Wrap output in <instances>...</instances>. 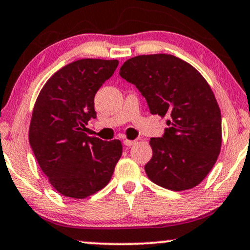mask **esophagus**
I'll return each instance as SVG.
<instances>
[{
  "instance_id": "34e87169",
  "label": "esophagus",
  "mask_w": 250,
  "mask_h": 250,
  "mask_svg": "<svg viewBox=\"0 0 250 250\" xmlns=\"http://www.w3.org/2000/svg\"><path fill=\"white\" fill-rule=\"evenodd\" d=\"M135 144H137V141L135 140H124L125 146L130 147V146H133V145H135Z\"/></svg>"
}]
</instances>
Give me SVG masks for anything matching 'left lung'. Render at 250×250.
I'll return each mask as SVG.
<instances>
[{"label":"left lung","instance_id":"1","mask_svg":"<svg viewBox=\"0 0 250 250\" xmlns=\"http://www.w3.org/2000/svg\"><path fill=\"white\" fill-rule=\"evenodd\" d=\"M119 75L146 98L152 115L168 116L162 138H152L145 171L172 191L192 189L206 177L221 147V113L213 91L190 63L171 54L138 55Z\"/></svg>","mask_w":250,"mask_h":250}]
</instances>
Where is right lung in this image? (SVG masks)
I'll return each instance as SVG.
<instances>
[{"label":"right lung","mask_w":250,"mask_h":250,"mask_svg":"<svg viewBox=\"0 0 250 250\" xmlns=\"http://www.w3.org/2000/svg\"><path fill=\"white\" fill-rule=\"evenodd\" d=\"M118 60L81 59L53 74L37 98L29 141L40 168L58 192L83 199L109 183L123 153L119 140L88 137L96 118L94 98Z\"/></svg>","instance_id":"1"}]
</instances>
